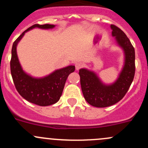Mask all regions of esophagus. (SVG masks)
<instances>
[{
  "mask_svg": "<svg viewBox=\"0 0 148 148\" xmlns=\"http://www.w3.org/2000/svg\"><path fill=\"white\" fill-rule=\"evenodd\" d=\"M84 64L82 62H77V63H76L75 64V66H76V69L77 70H79L80 68H82V67L83 66Z\"/></svg>",
  "mask_w": 148,
  "mask_h": 148,
  "instance_id": "1",
  "label": "esophagus"
}]
</instances>
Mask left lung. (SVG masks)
Listing matches in <instances>:
<instances>
[{
    "label": "left lung",
    "mask_w": 148,
    "mask_h": 148,
    "mask_svg": "<svg viewBox=\"0 0 148 148\" xmlns=\"http://www.w3.org/2000/svg\"><path fill=\"white\" fill-rule=\"evenodd\" d=\"M112 34L125 53V65L118 79L112 84H103L95 72L81 69L80 76L84 97L92 106L106 107L120 101L127 92L135 72V49L126 34L117 26L111 25Z\"/></svg>",
    "instance_id": "obj_1"
}]
</instances>
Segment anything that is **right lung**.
Wrapping results in <instances>:
<instances>
[{"mask_svg":"<svg viewBox=\"0 0 148 148\" xmlns=\"http://www.w3.org/2000/svg\"><path fill=\"white\" fill-rule=\"evenodd\" d=\"M54 25L34 24L23 31L13 42L11 50L10 73L13 83L21 96L33 104L39 106H49L59 100L68 76L75 70L74 66L56 70L43 78H34L24 72L18 59L16 46L25 33L34 28L49 29L54 28Z\"/></svg>","mask_w":148,"mask_h":148,"instance_id":"right-lung-1","label":"right lung"}]
</instances>
